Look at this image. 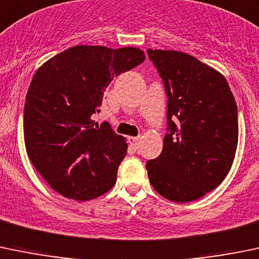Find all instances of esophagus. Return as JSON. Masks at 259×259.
I'll return each mask as SVG.
<instances>
[{"label": "esophagus", "mask_w": 259, "mask_h": 259, "mask_svg": "<svg viewBox=\"0 0 259 259\" xmlns=\"http://www.w3.org/2000/svg\"><path fill=\"white\" fill-rule=\"evenodd\" d=\"M128 143L133 148L137 149L141 145V137L140 136H138V137H128Z\"/></svg>", "instance_id": "34e87169"}]
</instances>
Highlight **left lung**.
<instances>
[{
  "label": "left lung",
  "instance_id": "obj_1",
  "mask_svg": "<svg viewBox=\"0 0 259 259\" xmlns=\"http://www.w3.org/2000/svg\"><path fill=\"white\" fill-rule=\"evenodd\" d=\"M167 101L163 149L146 163L154 191L173 202L194 201L221 185L233 163L238 114L225 77L178 51L147 50Z\"/></svg>",
  "mask_w": 259,
  "mask_h": 259
}]
</instances>
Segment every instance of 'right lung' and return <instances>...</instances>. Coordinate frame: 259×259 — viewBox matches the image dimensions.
<instances>
[{
  "label": "right lung",
  "mask_w": 259,
  "mask_h": 259,
  "mask_svg": "<svg viewBox=\"0 0 259 259\" xmlns=\"http://www.w3.org/2000/svg\"><path fill=\"white\" fill-rule=\"evenodd\" d=\"M135 47L74 46L45 62L26 96L23 131L37 172L60 194L97 198L113 187L127 143L107 122L98 126L103 92L112 79L145 61Z\"/></svg>",
  "instance_id": "add662e5"
}]
</instances>
